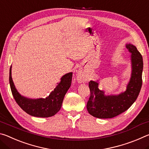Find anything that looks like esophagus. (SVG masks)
I'll return each instance as SVG.
<instances>
[{
  "label": "esophagus",
  "mask_w": 149,
  "mask_h": 149,
  "mask_svg": "<svg viewBox=\"0 0 149 149\" xmlns=\"http://www.w3.org/2000/svg\"><path fill=\"white\" fill-rule=\"evenodd\" d=\"M77 77V80L80 82H82L84 79V75H83L81 73H78Z\"/></svg>",
  "instance_id": "esophagus-1"
}]
</instances>
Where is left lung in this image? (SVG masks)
<instances>
[{"instance_id": "obj_1", "label": "left lung", "mask_w": 149, "mask_h": 149, "mask_svg": "<svg viewBox=\"0 0 149 149\" xmlns=\"http://www.w3.org/2000/svg\"><path fill=\"white\" fill-rule=\"evenodd\" d=\"M126 48L132 53V77L127 89L119 95L105 96L98 88L97 82L89 83L90 97L87 109L89 114L98 118H112L127 110L138 97L142 86L143 57L134 45L127 44Z\"/></svg>"}]
</instances>
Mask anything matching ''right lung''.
I'll list each match as a JSON object with an SVG mask.
<instances>
[{
    "instance_id": "add662e5",
    "label": "right lung",
    "mask_w": 149,
    "mask_h": 149,
    "mask_svg": "<svg viewBox=\"0 0 149 149\" xmlns=\"http://www.w3.org/2000/svg\"><path fill=\"white\" fill-rule=\"evenodd\" d=\"M11 68H10L9 81L11 91L17 104L22 110L32 116L39 118L51 117L60 110L65 93L72 84V73L64 75L61 81L46 99H29L19 94L12 79Z\"/></svg>"
}]
</instances>
